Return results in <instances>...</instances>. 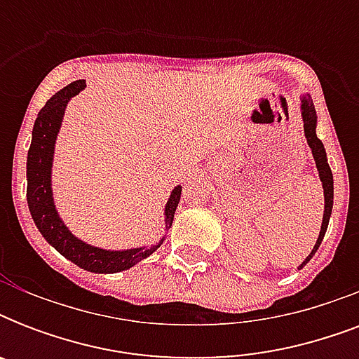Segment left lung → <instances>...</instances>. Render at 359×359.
Returning a JSON list of instances; mask_svg holds the SVG:
<instances>
[{
    "mask_svg": "<svg viewBox=\"0 0 359 359\" xmlns=\"http://www.w3.org/2000/svg\"><path fill=\"white\" fill-rule=\"evenodd\" d=\"M302 117H304V130H306L307 143L311 147L313 158L317 162L318 175H320V180H323L324 188V218H323V227H320V235L317 238V244L313 248V251L309 253L306 261L302 262L300 268H304V264L309 262L315 253H317L318 245L323 242L324 235H326V229H328L330 216H332V207H334V175H332V169L328 165V160H326V151H324L323 141L317 137V111H315V106H313V100L309 97L302 98Z\"/></svg>",
    "mask_w": 359,
    "mask_h": 359,
    "instance_id": "left-lung-1",
    "label": "left lung"
}]
</instances>
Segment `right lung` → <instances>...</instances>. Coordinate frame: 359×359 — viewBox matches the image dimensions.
I'll return each instance as SVG.
<instances>
[{"label": "right lung", "instance_id": "obj_1", "mask_svg": "<svg viewBox=\"0 0 359 359\" xmlns=\"http://www.w3.org/2000/svg\"><path fill=\"white\" fill-rule=\"evenodd\" d=\"M83 87H86L83 80L72 81L70 86L55 93L36 115L31 147L27 152V205H29L31 218L35 222L36 229L41 231V235L46 238L48 244H52L61 255L89 272L114 273L132 268L140 261L152 255L162 245L163 240H160L152 248L106 251L76 238L57 216L52 199V184H50L53 145H55V137H57L67 104ZM180 191H182V186H177L165 205V229L173 224L175 210L180 201Z\"/></svg>", "mask_w": 359, "mask_h": 359}]
</instances>
